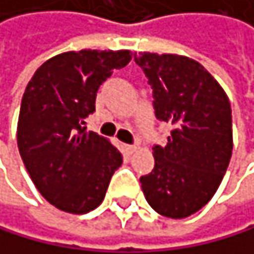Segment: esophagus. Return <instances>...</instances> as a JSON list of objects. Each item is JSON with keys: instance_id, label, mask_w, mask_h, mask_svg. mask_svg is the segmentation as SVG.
<instances>
[{"instance_id": "esophagus-1", "label": "esophagus", "mask_w": 254, "mask_h": 254, "mask_svg": "<svg viewBox=\"0 0 254 254\" xmlns=\"http://www.w3.org/2000/svg\"><path fill=\"white\" fill-rule=\"evenodd\" d=\"M123 149H125L126 154L131 156V154H134V152L137 151V146H134V145H125V146H123Z\"/></svg>"}]
</instances>
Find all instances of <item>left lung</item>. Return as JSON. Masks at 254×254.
<instances>
[{
	"instance_id": "left-lung-1",
	"label": "left lung",
	"mask_w": 254,
	"mask_h": 254,
	"mask_svg": "<svg viewBox=\"0 0 254 254\" xmlns=\"http://www.w3.org/2000/svg\"><path fill=\"white\" fill-rule=\"evenodd\" d=\"M154 97L156 117L174 129L156 145L154 170L140 177L151 208L184 219L210 202L221 185L233 151L230 100L196 60L174 54H134Z\"/></svg>"
}]
</instances>
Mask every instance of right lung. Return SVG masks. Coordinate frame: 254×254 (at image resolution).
Instances as JSON below:
<instances>
[{
	"label": "right lung",
	"instance_id": "1",
	"mask_svg": "<svg viewBox=\"0 0 254 254\" xmlns=\"http://www.w3.org/2000/svg\"><path fill=\"white\" fill-rule=\"evenodd\" d=\"M131 58V51L63 52L43 63L27 83L18 117V149L33 185L58 210H95L123 162L108 138L83 125L95 111L100 84Z\"/></svg>",
	"mask_w": 254,
	"mask_h": 254
}]
</instances>
